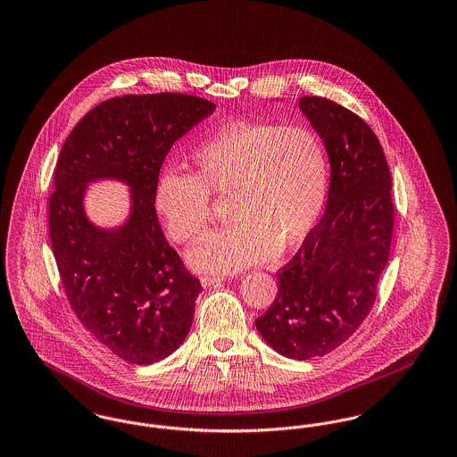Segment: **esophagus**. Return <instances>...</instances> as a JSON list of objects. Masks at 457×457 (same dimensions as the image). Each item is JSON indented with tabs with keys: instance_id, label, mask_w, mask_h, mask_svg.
<instances>
[{
	"instance_id": "obj_1",
	"label": "esophagus",
	"mask_w": 457,
	"mask_h": 457,
	"mask_svg": "<svg viewBox=\"0 0 457 457\" xmlns=\"http://www.w3.org/2000/svg\"><path fill=\"white\" fill-rule=\"evenodd\" d=\"M224 278L222 276H212V274H205L200 278V283L204 287H209V286H214V284L222 283Z\"/></svg>"
}]
</instances>
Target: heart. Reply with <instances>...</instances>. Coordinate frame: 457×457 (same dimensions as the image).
Instances as JSON below:
<instances>
[{
    "mask_svg": "<svg viewBox=\"0 0 457 457\" xmlns=\"http://www.w3.org/2000/svg\"><path fill=\"white\" fill-rule=\"evenodd\" d=\"M194 174L157 178L154 211L178 243L207 237L211 194H231L229 228L190 252L202 270L235 272L303 245L326 209L330 166L322 138L306 127L231 123L192 153Z\"/></svg>",
    "mask_w": 457,
    "mask_h": 457,
    "instance_id": "b5f03b06",
    "label": "heart"
}]
</instances>
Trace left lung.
<instances>
[{"instance_id":"8db88e82","label":"left lung","mask_w":457,"mask_h":457,"mask_svg":"<svg viewBox=\"0 0 457 457\" xmlns=\"http://www.w3.org/2000/svg\"><path fill=\"white\" fill-rule=\"evenodd\" d=\"M300 109L326 145L324 218L278 272V296L255 320L263 341L293 360L341 346L369 315L391 250V171L369 125L324 97Z\"/></svg>"}]
</instances>
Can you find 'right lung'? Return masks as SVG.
<instances>
[{
  "mask_svg": "<svg viewBox=\"0 0 457 457\" xmlns=\"http://www.w3.org/2000/svg\"><path fill=\"white\" fill-rule=\"evenodd\" d=\"M216 104L187 94L112 97L68 135L49 198V237L70 306L88 332L121 360L151 365L181 346L200 281L164 238L154 188L174 142ZM131 187V216L111 230L87 220V183Z\"/></svg>",
  "mask_w": 457,
  "mask_h": 457,
  "instance_id": "right-lung-1",
  "label": "right lung"
}]
</instances>
